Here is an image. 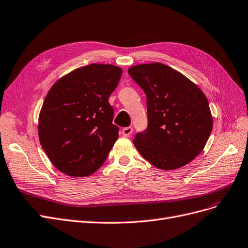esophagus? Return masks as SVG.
Returning <instances> with one entry per match:
<instances>
[{
    "mask_svg": "<svg viewBox=\"0 0 248 248\" xmlns=\"http://www.w3.org/2000/svg\"><path fill=\"white\" fill-rule=\"evenodd\" d=\"M133 133V127L132 126H126V127H124V129L122 130V134L124 136H125V137H129V136Z\"/></svg>",
    "mask_w": 248,
    "mask_h": 248,
    "instance_id": "esophagus-1",
    "label": "esophagus"
}]
</instances>
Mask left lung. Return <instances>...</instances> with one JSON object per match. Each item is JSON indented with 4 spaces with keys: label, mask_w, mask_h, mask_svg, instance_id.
I'll use <instances>...</instances> for the list:
<instances>
[{
    "label": "left lung",
    "mask_w": 248,
    "mask_h": 248,
    "mask_svg": "<svg viewBox=\"0 0 248 248\" xmlns=\"http://www.w3.org/2000/svg\"><path fill=\"white\" fill-rule=\"evenodd\" d=\"M127 72L146 94L148 126L133 140L139 154L162 170L178 169L193 161L213 126L204 93L161 62L133 66Z\"/></svg>",
    "instance_id": "8db88e82"
}]
</instances>
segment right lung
Listing matches in <instances>:
<instances>
[{"mask_svg": "<svg viewBox=\"0 0 248 248\" xmlns=\"http://www.w3.org/2000/svg\"><path fill=\"white\" fill-rule=\"evenodd\" d=\"M122 74L119 67L91 63L59 79L46 94L39 140L53 166L68 176L94 173L117 140L108 99Z\"/></svg>", "mask_w": 248, "mask_h": 248, "instance_id": "right-lung-1", "label": "right lung"}]
</instances>
